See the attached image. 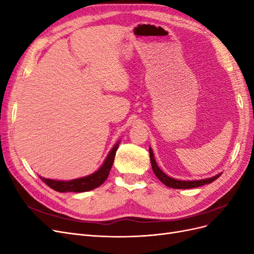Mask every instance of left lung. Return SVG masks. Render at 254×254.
<instances>
[{
  "label": "left lung",
  "instance_id": "left-lung-1",
  "mask_svg": "<svg viewBox=\"0 0 254 254\" xmlns=\"http://www.w3.org/2000/svg\"><path fill=\"white\" fill-rule=\"evenodd\" d=\"M149 156H150V162H151V167L152 171L155 173V175L157 176V178L162 182L163 184H165L166 187L172 188V189H194V188H198V187H202L204 184H209L212 183L213 181L216 180L218 177L221 175V173L215 175L211 178H206V179H200V180H178V179H174L172 177L167 176L165 173H163L162 171L160 170V167L158 166L155 156H153V151L151 149V147H149Z\"/></svg>",
  "mask_w": 254,
  "mask_h": 254
}]
</instances>
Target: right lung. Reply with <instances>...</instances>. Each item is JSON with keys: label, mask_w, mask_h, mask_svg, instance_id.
I'll use <instances>...</instances> for the list:
<instances>
[{"label": "right lung", "mask_w": 254, "mask_h": 254, "mask_svg": "<svg viewBox=\"0 0 254 254\" xmlns=\"http://www.w3.org/2000/svg\"><path fill=\"white\" fill-rule=\"evenodd\" d=\"M121 141H118L114 144L112 149L109 151L108 156L105 159L104 163L102 166L98 168L96 172L93 174H91L86 177H81V178L77 179H73V180H68V181H64V180H53L49 178H44V177H40V179L48 186L55 190L57 191H60V193H66V191H74V193H82V191H88L92 190L106 181L107 177L109 175V172L112 167V164L114 162V157H115V152H117L119 145Z\"/></svg>", "instance_id": "1"}]
</instances>
